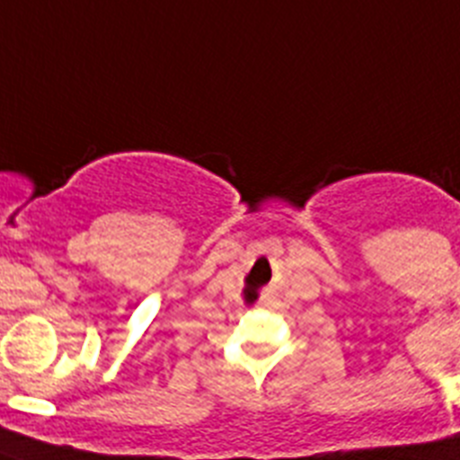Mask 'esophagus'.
Segmentation results:
<instances>
[{
	"mask_svg": "<svg viewBox=\"0 0 460 460\" xmlns=\"http://www.w3.org/2000/svg\"><path fill=\"white\" fill-rule=\"evenodd\" d=\"M260 306H271V302H267L265 299V302H260Z\"/></svg>",
	"mask_w": 460,
	"mask_h": 460,
	"instance_id": "34e87169",
	"label": "esophagus"
}]
</instances>
